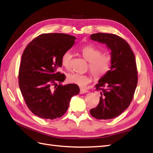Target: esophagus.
<instances>
[{"label":"esophagus","mask_w":153,"mask_h":153,"mask_svg":"<svg viewBox=\"0 0 153 153\" xmlns=\"http://www.w3.org/2000/svg\"><path fill=\"white\" fill-rule=\"evenodd\" d=\"M88 91L87 89H85V88H80V94H84V93H88Z\"/></svg>","instance_id":"obj_1"}]
</instances>
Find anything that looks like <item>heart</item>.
Segmentation results:
<instances>
[{"label":"heart","instance_id":"1","mask_svg":"<svg viewBox=\"0 0 153 153\" xmlns=\"http://www.w3.org/2000/svg\"><path fill=\"white\" fill-rule=\"evenodd\" d=\"M81 53L85 59L89 62V70L96 79H100L108 72L111 62V58L109 55L102 54L100 49L92 45L85 46L81 49ZM72 57V53L70 51L63 53L61 63L65 68H70ZM68 81L79 87H85L91 82V77L86 74L72 73L68 76Z\"/></svg>","mask_w":153,"mask_h":153}]
</instances>
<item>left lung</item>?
<instances>
[{
    "instance_id": "obj_1",
    "label": "left lung",
    "mask_w": 153,
    "mask_h": 153,
    "mask_svg": "<svg viewBox=\"0 0 153 153\" xmlns=\"http://www.w3.org/2000/svg\"><path fill=\"white\" fill-rule=\"evenodd\" d=\"M91 39L106 45L111 51V62L96 85L100 90V102L90 113L97 119L115 118L128 108L137 87L135 56L128 44L117 35L99 33L91 34Z\"/></svg>"
}]
</instances>
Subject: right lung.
<instances>
[{"label": "right lung", "instance_id": "1", "mask_svg": "<svg viewBox=\"0 0 153 153\" xmlns=\"http://www.w3.org/2000/svg\"><path fill=\"white\" fill-rule=\"evenodd\" d=\"M76 39L63 33L42 34L23 51L19 72V88L28 109L40 118L62 117L72 97L79 93L76 84L63 85L61 82L65 76L56 71L62 66L63 53L72 47Z\"/></svg>", "mask_w": 153, "mask_h": 153}]
</instances>
